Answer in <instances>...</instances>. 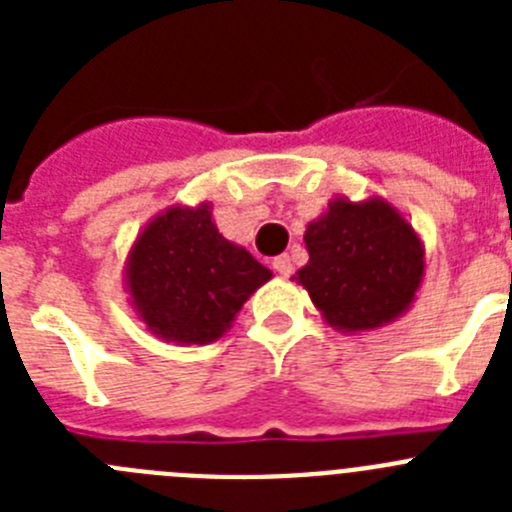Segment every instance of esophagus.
Returning a JSON list of instances; mask_svg holds the SVG:
<instances>
[{
    "instance_id": "obj_1",
    "label": "esophagus",
    "mask_w": 512,
    "mask_h": 512,
    "mask_svg": "<svg viewBox=\"0 0 512 512\" xmlns=\"http://www.w3.org/2000/svg\"><path fill=\"white\" fill-rule=\"evenodd\" d=\"M271 266H274V271H277L279 277H289V274H292V259H289L287 253L277 256V259L271 261Z\"/></svg>"
}]
</instances>
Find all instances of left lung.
<instances>
[{"label": "left lung", "instance_id": "8db88e82", "mask_svg": "<svg viewBox=\"0 0 512 512\" xmlns=\"http://www.w3.org/2000/svg\"><path fill=\"white\" fill-rule=\"evenodd\" d=\"M310 261L297 271L325 323L366 333L395 323L413 307L425 277L418 230L384 197H333L305 228Z\"/></svg>", "mask_w": 512, "mask_h": 512}]
</instances>
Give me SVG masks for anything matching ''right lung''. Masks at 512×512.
I'll return each mask as SVG.
<instances>
[{"instance_id":"right-lung-1","label":"right lung","mask_w":512,"mask_h":512,"mask_svg":"<svg viewBox=\"0 0 512 512\" xmlns=\"http://www.w3.org/2000/svg\"><path fill=\"white\" fill-rule=\"evenodd\" d=\"M271 271L212 220V202L171 205L153 215L125 259L135 318L156 338L207 346L230 330L243 302Z\"/></svg>"}]
</instances>
